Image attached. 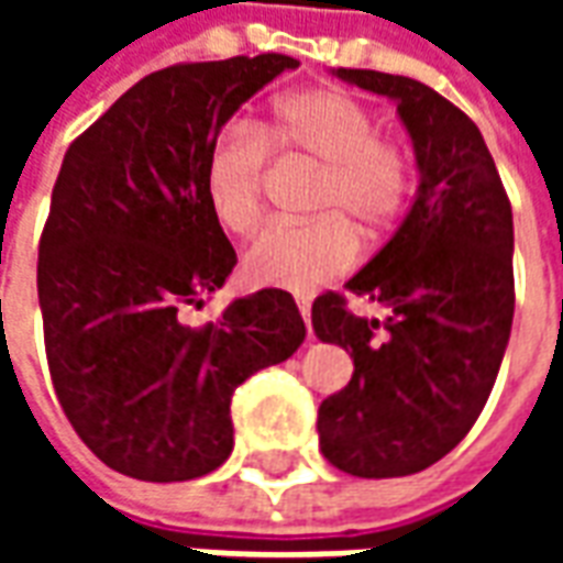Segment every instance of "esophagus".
<instances>
[{
  "mask_svg": "<svg viewBox=\"0 0 563 563\" xmlns=\"http://www.w3.org/2000/svg\"><path fill=\"white\" fill-rule=\"evenodd\" d=\"M298 310H301V319H305V325L310 329V301H307V298H298Z\"/></svg>",
  "mask_w": 563,
  "mask_h": 563,
  "instance_id": "34e87169",
  "label": "esophagus"
}]
</instances>
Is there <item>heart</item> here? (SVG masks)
<instances>
[{
	"label": "heart",
	"instance_id": "obj_1",
	"mask_svg": "<svg viewBox=\"0 0 563 563\" xmlns=\"http://www.w3.org/2000/svg\"><path fill=\"white\" fill-rule=\"evenodd\" d=\"M268 150L319 165L307 210L319 220L274 222L250 244V280L313 292L353 268L358 241H386L413 196V156L401 139L377 129L365 102L338 87L289 92L262 126L225 123L205 156V201L225 232L250 234L265 208Z\"/></svg>",
	"mask_w": 563,
	"mask_h": 563
}]
</instances>
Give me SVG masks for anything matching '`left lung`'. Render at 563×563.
Returning <instances> with one entry per match:
<instances>
[{"mask_svg":"<svg viewBox=\"0 0 563 563\" xmlns=\"http://www.w3.org/2000/svg\"><path fill=\"white\" fill-rule=\"evenodd\" d=\"M338 78L398 102L422 184L395 238L346 283L389 317H355L343 292L313 301L319 341L355 365L319 404V446L353 476H410L459 446L492 395L516 307L512 208L461 108L401 75L338 68Z\"/></svg>","mask_w":563,"mask_h":563,"instance_id":"1","label":"left lung"}]
</instances>
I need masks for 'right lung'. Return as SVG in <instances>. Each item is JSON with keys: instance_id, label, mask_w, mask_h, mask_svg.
I'll return each mask as SVG.
<instances>
[{"instance_id": "obj_1", "label": "right lung", "mask_w": 563, "mask_h": 563, "mask_svg": "<svg viewBox=\"0 0 563 563\" xmlns=\"http://www.w3.org/2000/svg\"><path fill=\"white\" fill-rule=\"evenodd\" d=\"M298 59L177 63L141 78L71 141L38 241V305L54 391L111 471L184 483L232 452L234 389L305 341L283 289L186 325L232 274L205 201V156L241 104Z\"/></svg>"}]
</instances>
